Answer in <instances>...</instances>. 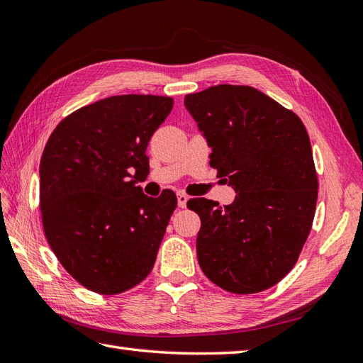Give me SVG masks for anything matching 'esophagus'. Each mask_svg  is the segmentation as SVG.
<instances>
[{
  "mask_svg": "<svg viewBox=\"0 0 363 363\" xmlns=\"http://www.w3.org/2000/svg\"><path fill=\"white\" fill-rule=\"evenodd\" d=\"M187 201H189V196L186 194H177V206L184 209V207L187 206Z\"/></svg>",
  "mask_w": 363,
  "mask_h": 363,
  "instance_id": "esophagus-1",
  "label": "esophagus"
}]
</instances>
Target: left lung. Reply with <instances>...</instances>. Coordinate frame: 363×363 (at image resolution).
I'll list each match as a JSON object with an SVG mask.
<instances>
[{
	"mask_svg": "<svg viewBox=\"0 0 363 363\" xmlns=\"http://www.w3.org/2000/svg\"><path fill=\"white\" fill-rule=\"evenodd\" d=\"M212 148L211 167L235 190L233 204L194 198L196 254L223 290L273 287L296 264L311 233L318 181L309 134L296 113L250 86L209 87L184 98Z\"/></svg>",
	"mask_w": 363,
	"mask_h": 363,
	"instance_id": "8db88e82",
	"label": "left lung"
}]
</instances>
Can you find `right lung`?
Returning <instances> with one entry per match:
<instances>
[{
    "label": "right lung",
    "instance_id": "right-lung-1",
    "mask_svg": "<svg viewBox=\"0 0 363 363\" xmlns=\"http://www.w3.org/2000/svg\"><path fill=\"white\" fill-rule=\"evenodd\" d=\"M173 98L118 95L84 106L52 130L40 160L43 230L60 264L84 287L117 295L154 267L177 199L150 198L138 179L146 146Z\"/></svg>",
    "mask_w": 363,
    "mask_h": 363
}]
</instances>
